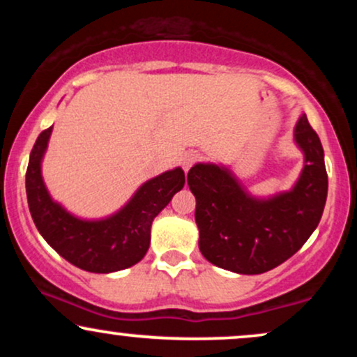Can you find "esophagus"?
I'll use <instances>...</instances> for the list:
<instances>
[{
    "instance_id": "34e87169",
    "label": "esophagus",
    "mask_w": 357,
    "mask_h": 357,
    "mask_svg": "<svg viewBox=\"0 0 357 357\" xmlns=\"http://www.w3.org/2000/svg\"><path fill=\"white\" fill-rule=\"evenodd\" d=\"M199 159H202V155H199L198 153H186L183 158V169L188 173V171H190V167L195 165L196 161H199Z\"/></svg>"
}]
</instances>
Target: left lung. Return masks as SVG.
<instances>
[{
    "label": "left lung",
    "instance_id": "8db88e82",
    "mask_svg": "<svg viewBox=\"0 0 357 357\" xmlns=\"http://www.w3.org/2000/svg\"><path fill=\"white\" fill-rule=\"evenodd\" d=\"M294 141L304 167L289 191L268 198L250 195L227 166L198 162L188 173L196 198L199 252L216 267L243 275L268 272L289 260L321 221L327 198L324 149L305 114Z\"/></svg>",
    "mask_w": 357,
    "mask_h": 357
}]
</instances>
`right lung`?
Instances as JSON below:
<instances>
[{
  "mask_svg": "<svg viewBox=\"0 0 357 357\" xmlns=\"http://www.w3.org/2000/svg\"><path fill=\"white\" fill-rule=\"evenodd\" d=\"M53 127L45 129L31 149L26 169V198L40 235L72 265L85 272L110 273L136 265L151 243V225L184 186L181 167L142 184L114 215L84 220L56 203L45 186L42 161Z\"/></svg>",
  "mask_w": 357,
  "mask_h": 357,
  "instance_id": "1",
  "label": "right lung"
}]
</instances>
